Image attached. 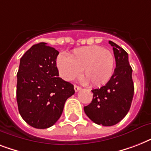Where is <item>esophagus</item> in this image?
Segmentation results:
<instances>
[{"mask_svg": "<svg viewBox=\"0 0 151 151\" xmlns=\"http://www.w3.org/2000/svg\"><path fill=\"white\" fill-rule=\"evenodd\" d=\"M81 89V88L79 87V86H77V85H74V91H75L76 92H78V91Z\"/></svg>", "mask_w": 151, "mask_h": 151, "instance_id": "esophagus-1", "label": "esophagus"}]
</instances>
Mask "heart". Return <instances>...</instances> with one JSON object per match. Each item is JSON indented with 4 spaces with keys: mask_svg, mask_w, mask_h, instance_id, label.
Instances as JSON below:
<instances>
[{
    "mask_svg": "<svg viewBox=\"0 0 151 151\" xmlns=\"http://www.w3.org/2000/svg\"><path fill=\"white\" fill-rule=\"evenodd\" d=\"M114 63L112 52L98 45L75 48L69 56L61 53L56 59V66L63 80H74L81 75L82 70L84 82H90L93 86H101L110 81Z\"/></svg>",
    "mask_w": 151,
    "mask_h": 151,
    "instance_id": "1",
    "label": "heart"
}]
</instances>
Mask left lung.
Segmentation results:
<instances>
[{
	"mask_svg": "<svg viewBox=\"0 0 151 151\" xmlns=\"http://www.w3.org/2000/svg\"><path fill=\"white\" fill-rule=\"evenodd\" d=\"M116 61L114 73L106 85L92 89L93 99L84 107L88 117L97 124L112 126L129 112L134 95V85L129 55L117 44L109 41Z\"/></svg>",
	"mask_w": 151,
	"mask_h": 151,
	"instance_id": "obj_1",
	"label": "left lung"
}]
</instances>
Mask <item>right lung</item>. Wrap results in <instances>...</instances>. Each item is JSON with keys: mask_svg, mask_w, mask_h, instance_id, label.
Returning <instances> with one entry per match:
<instances>
[{"mask_svg": "<svg viewBox=\"0 0 151 151\" xmlns=\"http://www.w3.org/2000/svg\"><path fill=\"white\" fill-rule=\"evenodd\" d=\"M59 52L41 43L34 45L20 59L16 99L22 119L36 129H48L59 120L73 85L59 78Z\"/></svg>", "mask_w": 151, "mask_h": 151, "instance_id": "obj_1", "label": "right lung"}]
</instances>
